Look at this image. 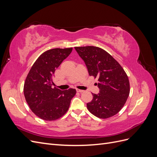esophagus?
<instances>
[{"label": "esophagus", "mask_w": 157, "mask_h": 157, "mask_svg": "<svg viewBox=\"0 0 157 157\" xmlns=\"http://www.w3.org/2000/svg\"><path fill=\"white\" fill-rule=\"evenodd\" d=\"M77 92H80V93H82L84 92V90H79V89H77Z\"/></svg>", "instance_id": "obj_1"}]
</instances>
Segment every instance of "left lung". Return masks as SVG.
<instances>
[{
	"instance_id": "obj_1",
	"label": "left lung",
	"mask_w": 157,
	"mask_h": 157,
	"mask_svg": "<svg viewBox=\"0 0 157 157\" xmlns=\"http://www.w3.org/2000/svg\"><path fill=\"white\" fill-rule=\"evenodd\" d=\"M84 61L90 76L98 78L99 92L92 94L87 103L88 111L100 118H107L119 112L129 96L130 82L124 70L108 52L99 47H75Z\"/></svg>"
}]
</instances>
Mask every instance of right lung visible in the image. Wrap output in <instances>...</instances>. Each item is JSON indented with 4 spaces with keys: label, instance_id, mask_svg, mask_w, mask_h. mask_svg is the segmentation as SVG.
I'll return each mask as SVG.
<instances>
[{
    "label": "right lung",
    "instance_id": "add662e5",
    "mask_svg": "<svg viewBox=\"0 0 157 157\" xmlns=\"http://www.w3.org/2000/svg\"><path fill=\"white\" fill-rule=\"evenodd\" d=\"M73 48H54L42 54L25 79L23 93L31 111L44 121H55L67 111L76 90H61L53 78L56 69L67 58Z\"/></svg>",
    "mask_w": 157,
    "mask_h": 157
}]
</instances>
